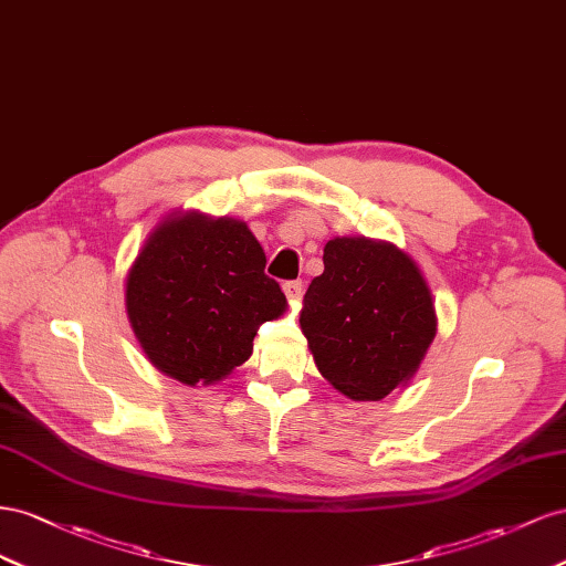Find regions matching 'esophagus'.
I'll list each match as a JSON object with an SVG mask.
<instances>
[{
    "mask_svg": "<svg viewBox=\"0 0 566 566\" xmlns=\"http://www.w3.org/2000/svg\"><path fill=\"white\" fill-rule=\"evenodd\" d=\"M284 294L289 301H298L303 296V282L298 280H292V282H284Z\"/></svg>",
    "mask_w": 566,
    "mask_h": 566,
    "instance_id": "1",
    "label": "esophagus"
}]
</instances>
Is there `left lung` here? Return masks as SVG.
Listing matches in <instances>:
<instances>
[{
    "label": "left lung",
    "instance_id": "8db88e82",
    "mask_svg": "<svg viewBox=\"0 0 566 566\" xmlns=\"http://www.w3.org/2000/svg\"><path fill=\"white\" fill-rule=\"evenodd\" d=\"M303 296L301 329L319 375L353 400L408 384L436 336L427 280L389 241L334 237Z\"/></svg>",
    "mask_w": 566,
    "mask_h": 566
}]
</instances>
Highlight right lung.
I'll return each instance as SVG.
<instances>
[{"label": "right lung", "mask_w": 566, "mask_h": 566, "mask_svg": "<svg viewBox=\"0 0 566 566\" xmlns=\"http://www.w3.org/2000/svg\"><path fill=\"white\" fill-rule=\"evenodd\" d=\"M125 308L151 365L197 386L247 363L258 327L284 315L286 296L247 222L187 211L144 241L127 270Z\"/></svg>", "instance_id": "obj_1"}]
</instances>
